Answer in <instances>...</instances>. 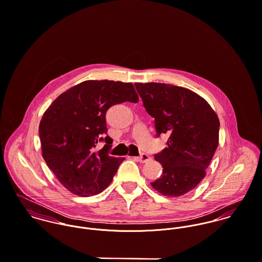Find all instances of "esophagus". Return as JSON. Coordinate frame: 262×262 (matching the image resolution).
Returning a JSON list of instances; mask_svg holds the SVG:
<instances>
[{
	"mask_svg": "<svg viewBox=\"0 0 262 262\" xmlns=\"http://www.w3.org/2000/svg\"><path fill=\"white\" fill-rule=\"evenodd\" d=\"M135 159H136L137 161L141 162V163H145V162H147L148 160H150V157L149 155H147V154L143 153V154H141L140 156H138V157H135Z\"/></svg>",
	"mask_w": 262,
	"mask_h": 262,
	"instance_id": "1",
	"label": "esophagus"
}]
</instances>
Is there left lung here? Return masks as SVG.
Wrapping results in <instances>:
<instances>
[{
  "instance_id": "1",
  "label": "left lung",
  "mask_w": 262,
  "mask_h": 262,
  "mask_svg": "<svg viewBox=\"0 0 262 262\" xmlns=\"http://www.w3.org/2000/svg\"><path fill=\"white\" fill-rule=\"evenodd\" d=\"M135 88L154 118L156 137L168 136L167 146L154 156L163 169L151 186L163 195L181 196L206 177L219 145V118L204 98L186 88L159 82H136Z\"/></svg>"
}]
</instances>
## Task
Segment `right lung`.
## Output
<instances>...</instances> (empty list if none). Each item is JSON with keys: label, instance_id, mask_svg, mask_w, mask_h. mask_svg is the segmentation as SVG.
Returning <instances> with one entry per match:
<instances>
[{"label": "right lung", "instance_id": "1", "mask_svg": "<svg viewBox=\"0 0 262 262\" xmlns=\"http://www.w3.org/2000/svg\"><path fill=\"white\" fill-rule=\"evenodd\" d=\"M131 82L85 80L58 96L43 114L39 124L42 156L59 183L71 192L90 196L112 183L124 157L108 154L112 139L96 150L107 134L106 113L124 102L137 103Z\"/></svg>", "mask_w": 262, "mask_h": 262}]
</instances>
